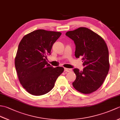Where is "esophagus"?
<instances>
[{
  "mask_svg": "<svg viewBox=\"0 0 120 120\" xmlns=\"http://www.w3.org/2000/svg\"><path fill=\"white\" fill-rule=\"evenodd\" d=\"M64 71L67 72H71L72 71V68H64Z\"/></svg>",
  "mask_w": 120,
  "mask_h": 120,
  "instance_id": "esophagus-1",
  "label": "esophagus"
}]
</instances>
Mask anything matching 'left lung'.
Listing matches in <instances>:
<instances>
[{"mask_svg":"<svg viewBox=\"0 0 120 120\" xmlns=\"http://www.w3.org/2000/svg\"><path fill=\"white\" fill-rule=\"evenodd\" d=\"M65 35L74 41L76 58L82 57L85 68L82 71L74 68L76 75L73 86L83 94H90L102 85L109 70V52L105 41L86 27L68 31Z\"/></svg>","mask_w":120,"mask_h":120,"instance_id":"left-lung-1","label":"left lung"}]
</instances>
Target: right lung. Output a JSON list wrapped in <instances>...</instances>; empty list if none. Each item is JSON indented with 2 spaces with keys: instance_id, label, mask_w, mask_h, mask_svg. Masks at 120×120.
<instances>
[{
  "instance_id": "add662e5",
  "label": "right lung",
  "mask_w": 120,
  "mask_h": 120,
  "mask_svg": "<svg viewBox=\"0 0 120 120\" xmlns=\"http://www.w3.org/2000/svg\"><path fill=\"white\" fill-rule=\"evenodd\" d=\"M60 32L38 29L25 35L20 42L15 66L22 86L28 92L42 95L52 90L64 68H53L47 62L52 45Z\"/></svg>"
}]
</instances>
